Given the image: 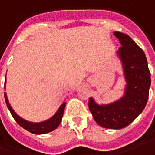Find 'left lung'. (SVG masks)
Masks as SVG:
<instances>
[{
    "label": "left lung",
    "instance_id": "1",
    "mask_svg": "<svg viewBox=\"0 0 155 155\" xmlns=\"http://www.w3.org/2000/svg\"><path fill=\"white\" fill-rule=\"evenodd\" d=\"M114 35L121 44L117 54L121 59L126 81L125 95L107 105H98L90 97L88 106L99 126L121 129L129 126L143 112L148 102L151 79L144 51L129 35L117 31Z\"/></svg>",
    "mask_w": 155,
    "mask_h": 155
}]
</instances>
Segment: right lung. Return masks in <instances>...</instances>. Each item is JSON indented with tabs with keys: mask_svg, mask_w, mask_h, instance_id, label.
I'll return each mask as SVG.
<instances>
[{
	"mask_svg": "<svg viewBox=\"0 0 155 155\" xmlns=\"http://www.w3.org/2000/svg\"><path fill=\"white\" fill-rule=\"evenodd\" d=\"M5 95V100H6V104L9 111L11 112L12 117L14 118V120L20 126H22L24 129L27 130L31 133L34 134H45L47 132H50L54 130L59 126L60 122L62 121V118H63V114H64V108H65V103L62 104L60 106L59 109L58 110V112L49 120H47L46 121L40 122V123H32V122H29L27 120H25L24 119H22L19 117L17 114L13 111V109L10 106V104L8 103V100H7V95L6 93L4 94Z\"/></svg>",
	"mask_w": 155,
	"mask_h": 155,
	"instance_id": "add662e5",
	"label": "right lung"
}]
</instances>
